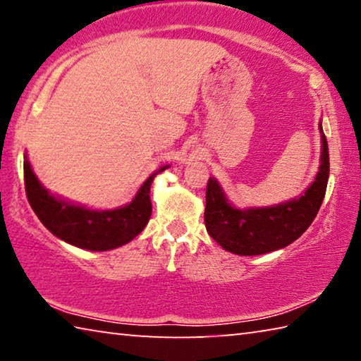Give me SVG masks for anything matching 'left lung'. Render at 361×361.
Here are the masks:
<instances>
[{
	"instance_id": "left-lung-1",
	"label": "left lung",
	"mask_w": 361,
	"mask_h": 361,
	"mask_svg": "<svg viewBox=\"0 0 361 361\" xmlns=\"http://www.w3.org/2000/svg\"><path fill=\"white\" fill-rule=\"evenodd\" d=\"M322 133L320 167L301 197L288 202L240 210L232 205L215 178L207 183L205 228L224 250L242 256L264 255L283 248L301 237L320 210L328 185L329 154Z\"/></svg>"
}]
</instances>
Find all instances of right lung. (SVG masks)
Listing matches in <instances>:
<instances>
[{
    "label": "right lung",
    "mask_w": 361,
    "mask_h": 361,
    "mask_svg": "<svg viewBox=\"0 0 361 361\" xmlns=\"http://www.w3.org/2000/svg\"><path fill=\"white\" fill-rule=\"evenodd\" d=\"M166 169L169 166L157 169L138 189L130 204L114 210H90L49 194L36 178L27 159L23 162V176L30 205L54 235L78 248L106 252L129 243L148 224L152 212L151 183Z\"/></svg>",
    "instance_id": "right-lung-1"
}]
</instances>
